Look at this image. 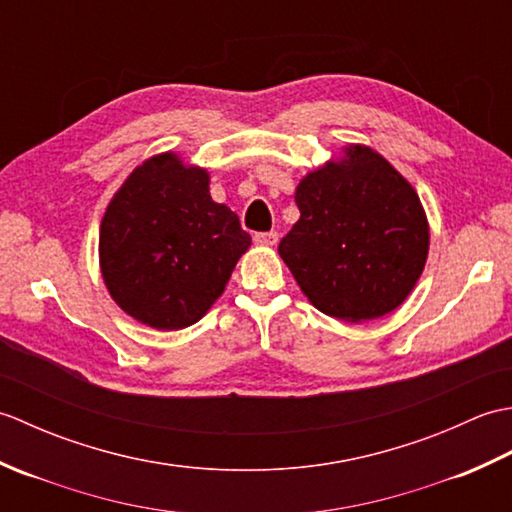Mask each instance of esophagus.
Masks as SVG:
<instances>
[{"label": "esophagus", "mask_w": 512, "mask_h": 512, "mask_svg": "<svg viewBox=\"0 0 512 512\" xmlns=\"http://www.w3.org/2000/svg\"><path fill=\"white\" fill-rule=\"evenodd\" d=\"M277 242H279V235H277L275 231H270V233H257V235H255V244H257V246H277Z\"/></svg>", "instance_id": "esophagus-1"}]
</instances>
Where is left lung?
<instances>
[{"mask_svg": "<svg viewBox=\"0 0 512 512\" xmlns=\"http://www.w3.org/2000/svg\"><path fill=\"white\" fill-rule=\"evenodd\" d=\"M299 182L297 224L279 255L303 295L341 321H372L396 310L422 275L429 224L418 193L363 145L345 147Z\"/></svg>", "mask_w": 512, "mask_h": 512, "instance_id": "1", "label": "left lung"}]
</instances>
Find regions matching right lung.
<instances>
[{
	"label": "right lung",
	"mask_w": 512,
	"mask_h": 512,
	"mask_svg": "<svg viewBox=\"0 0 512 512\" xmlns=\"http://www.w3.org/2000/svg\"><path fill=\"white\" fill-rule=\"evenodd\" d=\"M250 246L239 217L211 200L209 173L176 154L149 158L101 222V273L129 317L156 330L200 321Z\"/></svg>",
	"instance_id": "add662e5"
}]
</instances>
